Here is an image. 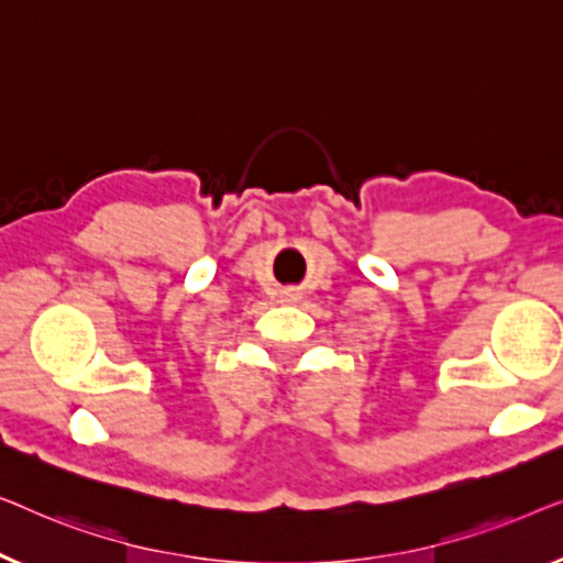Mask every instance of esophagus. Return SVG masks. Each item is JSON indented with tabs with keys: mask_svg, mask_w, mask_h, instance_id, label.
Listing matches in <instances>:
<instances>
[{
	"mask_svg": "<svg viewBox=\"0 0 563 563\" xmlns=\"http://www.w3.org/2000/svg\"><path fill=\"white\" fill-rule=\"evenodd\" d=\"M284 297H287L289 302H295V299H297V291H295V289H287V291H284Z\"/></svg>",
	"mask_w": 563,
	"mask_h": 563,
	"instance_id": "34e87169",
	"label": "esophagus"
}]
</instances>
